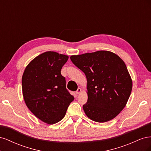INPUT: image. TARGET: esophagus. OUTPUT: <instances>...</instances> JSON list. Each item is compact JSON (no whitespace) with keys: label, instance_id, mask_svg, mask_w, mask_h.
Returning a JSON list of instances; mask_svg holds the SVG:
<instances>
[{"label":"esophagus","instance_id":"1","mask_svg":"<svg viewBox=\"0 0 151 151\" xmlns=\"http://www.w3.org/2000/svg\"><path fill=\"white\" fill-rule=\"evenodd\" d=\"M81 92V88H78V89H77V90L76 91V93L77 94H80Z\"/></svg>","mask_w":151,"mask_h":151}]
</instances>
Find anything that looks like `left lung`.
<instances>
[{
    "mask_svg": "<svg viewBox=\"0 0 151 151\" xmlns=\"http://www.w3.org/2000/svg\"><path fill=\"white\" fill-rule=\"evenodd\" d=\"M70 59L87 78L88 99L83 105L87 116L99 123L115 118L126 106L132 89L125 62L106 50L72 55Z\"/></svg>",
    "mask_w": 151,
    "mask_h": 151,
    "instance_id": "obj_1",
    "label": "left lung"
}]
</instances>
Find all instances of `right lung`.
I'll use <instances>...</instances> for the list:
<instances>
[{"instance_id": "obj_1", "label": "right lung", "mask_w": 151, "mask_h": 151, "mask_svg": "<svg viewBox=\"0 0 151 151\" xmlns=\"http://www.w3.org/2000/svg\"><path fill=\"white\" fill-rule=\"evenodd\" d=\"M68 56L46 52L26 66L22 77V95L27 107L49 125L60 122L74 98L66 89L61 69Z\"/></svg>"}]
</instances>
